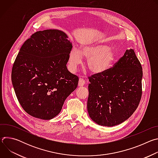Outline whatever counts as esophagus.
<instances>
[{"mask_svg":"<svg viewBox=\"0 0 158 158\" xmlns=\"http://www.w3.org/2000/svg\"><path fill=\"white\" fill-rule=\"evenodd\" d=\"M85 80L82 78H80L79 80V82H78V85L79 86H83L85 84Z\"/></svg>","mask_w":158,"mask_h":158,"instance_id":"obj_1","label":"esophagus"}]
</instances>
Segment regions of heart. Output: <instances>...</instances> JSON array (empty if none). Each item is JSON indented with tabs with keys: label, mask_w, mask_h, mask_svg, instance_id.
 <instances>
[{
	"label": "heart",
	"mask_w": 158,
	"mask_h": 158,
	"mask_svg": "<svg viewBox=\"0 0 158 158\" xmlns=\"http://www.w3.org/2000/svg\"><path fill=\"white\" fill-rule=\"evenodd\" d=\"M82 56L88 59V68L95 74H102L106 72L116 59L114 51L102 44L82 46L80 51L73 48L69 53L68 59L71 71H76L77 67L82 61Z\"/></svg>",
	"instance_id": "b5f03b06"
}]
</instances>
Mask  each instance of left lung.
Masks as SVG:
<instances>
[{
	"label": "left lung",
	"mask_w": 158,
	"mask_h": 158,
	"mask_svg": "<svg viewBox=\"0 0 158 158\" xmlns=\"http://www.w3.org/2000/svg\"><path fill=\"white\" fill-rule=\"evenodd\" d=\"M143 69L134 49L126 50L113 67L89 77V115L98 124L111 127L127 120L142 96Z\"/></svg>",
	"instance_id": "obj_1"
}]
</instances>
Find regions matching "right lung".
Segmentation results:
<instances>
[{
    "label": "right lung",
    "mask_w": 158,
    "mask_h": 158,
    "mask_svg": "<svg viewBox=\"0 0 158 158\" xmlns=\"http://www.w3.org/2000/svg\"><path fill=\"white\" fill-rule=\"evenodd\" d=\"M67 38L59 30L37 31L25 41L16 57L12 85L20 104L31 116L54 118L77 87L79 77L66 67L73 48Z\"/></svg>",
    "instance_id": "right-lung-1"
}]
</instances>
